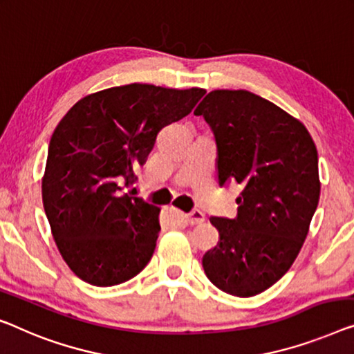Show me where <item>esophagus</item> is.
Here are the masks:
<instances>
[{"label":"esophagus","instance_id":"obj_1","mask_svg":"<svg viewBox=\"0 0 354 354\" xmlns=\"http://www.w3.org/2000/svg\"><path fill=\"white\" fill-rule=\"evenodd\" d=\"M186 219H187V223L191 224V225H195V224H202V223H205V214L202 213V211H198V209H194L192 213H189V214L186 216Z\"/></svg>","mask_w":354,"mask_h":354}]
</instances>
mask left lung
Here are the masks:
<instances>
[{
  "instance_id": "8db88e82",
  "label": "left lung",
  "mask_w": 354,
  "mask_h": 354,
  "mask_svg": "<svg viewBox=\"0 0 354 354\" xmlns=\"http://www.w3.org/2000/svg\"><path fill=\"white\" fill-rule=\"evenodd\" d=\"M203 115L218 146L219 184L241 187L235 219L211 218L219 241L202 266L221 291L251 297L275 284L297 257L319 202L318 151L305 125L248 91H213Z\"/></svg>"
}]
</instances>
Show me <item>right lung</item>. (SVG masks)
Returning a JSON list of instances; mask_svg holds the SVG:
<instances>
[{
    "instance_id": "obj_1",
    "label": "right lung",
    "mask_w": 354,
    "mask_h": 354,
    "mask_svg": "<svg viewBox=\"0 0 354 354\" xmlns=\"http://www.w3.org/2000/svg\"><path fill=\"white\" fill-rule=\"evenodd\" d=\"M129 84L79 100L57 125L42 176V205L63 261L82 281L115 286L151 261L160 208L125 191L163 127L205 95Z\"/></svg>"
}]
</instances>
